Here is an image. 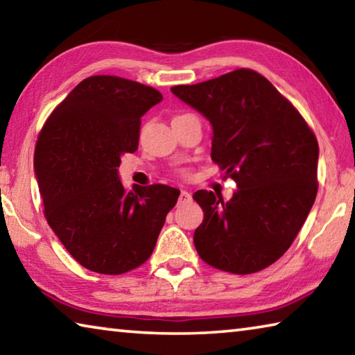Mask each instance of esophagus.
Here are the masks:
<instances>
[{"label": "esophagus", "instance_id": "1", "mask_svg": "<svg viewBox=\"0 0 355 355\" xmlns=\"http://www.w3.org/2000/svg\"><path fill=\"white\" fill-rule=\"evenodd\" d=\"M191 199H192V197H191L189 192L182 189V192H180V197H178V202L180 203H188V202H191Z\"/></svg>", "mask_w": 355, "mask_h": 355}]
</instances>
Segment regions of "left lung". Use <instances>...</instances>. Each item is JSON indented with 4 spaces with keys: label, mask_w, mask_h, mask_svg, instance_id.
<instances>
[{
    "label": "left lung",
    "mask_w": 355,
    "mask_h": 355,
    "mask_svg": "<svg viewBox=\"0 0 355 355\" xmlns=\"http://www.w3.org/2000/svg\"><path fill=\"white\" fill-rule=\"evenodd\" d=\"M171 91L209 120L211 159L238 186L228 202L211 191L194 192L203 209L194 232L197 254L232 274L271 266L290 249L316 199L315 133L255 70L238 69Z\"/></svg>",
    "instance_id": "obj_1"
}]
</instances>
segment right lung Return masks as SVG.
<instances>
[{
  "mask_svg": "<svg viewBox=\"0 0 355 355\" xmlns=\"http://www.w3.org/2000/svg\"><path fill=\"white\" fill-rule=\"evenodd\" d=\"M163 100L146 84L112 75L83 80L50 114L35 142L34 169L48 225L89 271L119 275L148 260L180 191H127L120 158L135 153L141 117Z\"/></svg>",
  "mask_w": 355,
  "mask_h": 355,
  "instance_id": "right-lung-1",
  "label": "right lung"
}]
</instances>
